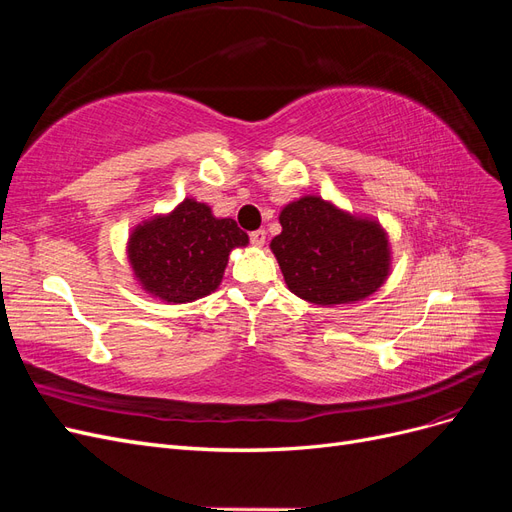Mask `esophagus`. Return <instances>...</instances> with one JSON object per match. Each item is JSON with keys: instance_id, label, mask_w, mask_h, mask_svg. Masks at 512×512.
Here are the masks:
<instances>
[{"instance_id": "esophagus-1", "label": "esophagus", "mask_w": 512, "mask_h": 512, "mask_svg": "<svg viewBox=\"0 0 512 512\" xmlns=\"http://www.w3.org/2000/svg\"><path fill=\"white\" fill-rule=\"evenodd\" d=\"M250 241L254 243V245H265V241H267V232L262 230V228H258V230H254V232H250Z\"/></svg>"}]
</instances>
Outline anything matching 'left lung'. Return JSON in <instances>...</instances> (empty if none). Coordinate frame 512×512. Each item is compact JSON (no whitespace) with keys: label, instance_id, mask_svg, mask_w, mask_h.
Instances as JSON below:
<instances>
[{"label":"left lung","instance_id":"1","mask_svg":"<svg viewBox=\"0 0 512 512\" xmlns=\"http://www.w3.org/2000/svg\"><path fill=\"white\" fill-rule=\"evenodd\" d=\"M280 224L271 250L290 292L309 303L361 301L389 275V239L378 222L303 196L284 207Z\"/></svg>","mask_w":512,"mask_h":512}]
</instances>
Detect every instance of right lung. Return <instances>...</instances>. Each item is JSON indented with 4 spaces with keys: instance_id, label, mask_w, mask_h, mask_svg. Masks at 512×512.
<instances>
[{
    "instance_id": "obj_1",
    "label": "right lung",
    "mask_w": 512,
    "mask_h": 512,
    "mask_svg": "<svg viewBox=\"0 0 512 512\" xmlns=\"http://www.w3.org/2000/svg\"><path fill=\"white\" fill-rule=\"evenodd\" d=\"M247 245L235 220L213 218L205 203L185 198L164 218L134 228L128 256L136 280L153 297L188 303L220 286L232 247Z\"/></svg>"
}]
</instances>
